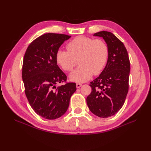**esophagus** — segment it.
<instances>
[{"label": "esophagus", "mask_w": 151, "mask_h": 151, "mask_svg": "<svg viewBox=\"0 0 151 151\" xmlns=\"http://www.w3.org/2000/svg\"><path fill=\"white\" fill-rule=\"evenodd\" d=\"M81 86H82V84H81V83H77V84H76L77 88H79L80 87H81Z\"/></svg>", "instance_id": "34e87169"}]
</instances>
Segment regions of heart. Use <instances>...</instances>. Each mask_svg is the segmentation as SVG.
Wrapping results in <instances>:
<instances>
[{"label":"heart","instance_id":"heart-1","mask_svg":"<svg viewBox=\"0 0 151 151\" xmlns=\"http://www.w3.org/2000/svg\"><path fill=\"white\" fill-rule=\"evenodd\" d=\"M67 51L58 50L55 60L63 70L70 72L76 65L79 66L70 75L74 82L83 83L93 74L98 75L103 70L108 57V47L104 41L85 36H79L67 45Z\"/></svg>","mask_w":151,"mask_h":151}]
</instances>
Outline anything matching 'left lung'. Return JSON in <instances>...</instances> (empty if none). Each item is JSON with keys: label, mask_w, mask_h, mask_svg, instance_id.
<instances>
[{"label": "left lung", "mask_w": 151, "mask_h": 151, "mask_svg": "<svg viewBox=\"0 0 151 151\" xmlns=\"http://www.w3.org/2000/svg\"><path fill=\"white\" fill-rule=\"evenodd\" d=\"M94 36L104 40L109 53L104 70L91 82L92 91L86 101L94 115L108 118L115 115L125 103L129 91L130 63L124 45L112 33L101 31Z\"/></svg>", "instance_id": "left-lung-1"}]
</instances>
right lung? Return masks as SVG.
<instances>
[{
    "label": "right lung",
    "mask_w": 151,
    "mask_h": 151,
    "mask_svg": "<svg viewBox=\"0 0 151 151\" xmlns=\"http://www.w3.org/2000/svg\"><path fill=\"white\" fill-rule=\"evenodd\" d=\"M70 37L63 34H44L30 43L24 54L22 78L26 98L33 110L46 119L62 116L76 91L74 83L55 86L67 80L66 75L57 65L55 55Z\"/></svg>",
    "instance_id": "right-lung-1"
}]
</instances>
